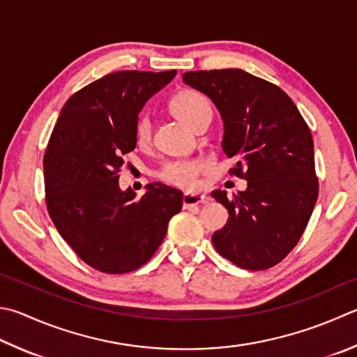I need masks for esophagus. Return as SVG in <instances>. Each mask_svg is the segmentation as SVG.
I'll return each instance as SVG.
<instances>
[{
	"mask_svg": "<svg viewBox=\"0 0 357 357\" xmlns=\"http://www.w3.org/2000/svg\"><path fill=\"white\" fill-rule=\"evenodd\" d=\"M206 202L205 196H200V194H185L183 196V208L185 210H190V208L199 206L200 204Z\"/></svg>",
	"mask_w": 357,
	"mask_h": 357,
	"instance_id": "1",
	"label": "esophagus"
}]
</instances>
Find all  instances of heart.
<instances>
[{"label": "heart", "instance_id": "1", "mask_svg": "<svg viewBox=\"0 0 357 357\" xmlns=\"http://www.w3.org/2000/svg\"><path fill=\"white\" fill-rule=\"evenodd\" d=\"M169 110L177 119L183 121L194 130H200L210 124L213 118V109L200 91L181 90L169 100ZM133 138L139 147L151 144L152 123L147 115H139L133 124ZM206 171V163L200 158L176 160L166 163L158 172V178L167 185H172L180 190H196L199 186V176Z\"/></svg>", "mask_w": 357, "mask_h": 357}]
</instances>
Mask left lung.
Wrapping results in <instances>:
<instances>
[{
	"label": "left lung",
	"instance_id": "8db88e82",
	"mask_svg": "<svg viewBox=\"0 0 357 357\" xmlns=\"http://www.w3.org/2000/svg\"><path fill=\"white\" fill-rule=\"evenodd\" d=\"M183 82L205 93L220 112L222 147L236 158L231 176L247 190L211 196L228 210L213 234L220 257L247 271H266L298 244L319 196L311 130L297 105L272 82L238 68L190 71Z\"/></svg>",
	"mask_w": 357,
	"mask_h": 357
}]
</instances>
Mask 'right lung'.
<instances>
[{"mask_svg": "<svg viewBox=\"0 0 357 357\" xmlns=\"http://www.w3.org/2000/svg\"><path fill=\"white\" fill-rule=\"evenodd\" d=\"M177 71L110 73L66 100L43 157L50 218L74 253L104 273H127L157 252L183 194L166 185L119 190L124 155L135 149L141 107Z\"/></svg>", "mask_w": 357, "mask_h": 357, "instance_id": "add662e5", "label": "right lung"}]
</instances>
